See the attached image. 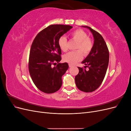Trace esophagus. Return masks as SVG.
Listing matches in <instances>:
<instances>
[{
	"label": "esophagus",
	"instance_id": "1",
	"mask_svg": "<svg viewBox=\"0 0 131 131\" xmlns=\"http://www.w3.org/2000/svg\"><path fill=\"white\" fill-rule=\"evenodd\" d=\"M69 67H73V65L71 64H69Z\"/></svg>",
	"mask_w": 131,
	"mask_h": 131
}]
</instances>
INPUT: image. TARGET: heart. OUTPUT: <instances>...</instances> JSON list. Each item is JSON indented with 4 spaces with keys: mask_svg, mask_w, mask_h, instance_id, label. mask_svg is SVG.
<instances>
[{
    "mask_svg": "<svg viewBox=\"0 0 131 131\" xmlns=\"http://www.w3.org/2000/svg\"><path fill=\"white\" fill-rule=\"evenodd\" d=\"M70 37L74 40L78 41L75 48L78 50L65 54L63 59V61L69 64H74L81 60L82 54L84 56H88L93 49V43L92 39L88 37V34L80 29L72 31L70 33ZM58 44L62 51L66 52L68 50V40L64 35H62L59 38Z\"/></svg>",
    "mask_w": 131,
    "mask_h": 131,
    "instance_id": "heart-1",
    "label": "heart"
}]
</instances>
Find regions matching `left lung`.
<instances>
[{
  "label": "left lung",
  "instance_id": "8db88e82",
  "mask_svg": "<svg viewBox=\"0 0 131 131\" xmlns=\"http://www.w3.org/2000/svg\"><path fill=\"white\" fill-rule=\"evenodd\" d=\"M88 28L94 37L93 49L82 62L86 65L85 69L78 67L79 73L75 76V84L78 89L85 92H92L100 86L103 81L109 60V50L102 35L91 27ZM88 67L89 70L85 68Z\"/></svg>",
  "mask_w": 131,
  "mask_h": 131
}]
</instances>
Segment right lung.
<instances>
[{
	"instance_id": "add662e5",
	"label": "right lung",
	"mask_w": 131,
	"mask_h": 131,
	"mask_svg": "<svg viewBox=\"0 0 131 131\" xmlns=\"http://www.w3.org/2000/svg\"><path fill=\"white\" fill-rule=\"evenodd\" d=\"M72 28L69 25H50L40 31L32 42L29 72L35 85L43 92L52 93L61 88L62 77L69 66L67 63H59L62 53L58 40ZM56 62L58 64L53 67Z\"/></svg>"
}]
</instances>
